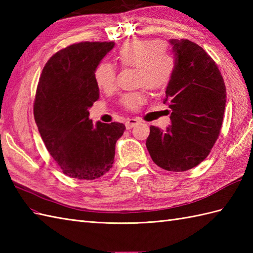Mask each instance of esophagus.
Returning a JSON list of instances; mask_svg holds the SVG:
<instances>
[{"mask_svg": "<svg viewBox=\"0 0 253 253\" xmlns=\"http://www.w3.org/2000/svg\"><path fill=\"white\" fill-rule=\"evenodd\" d=\"M138 123H139V121L136 120V118H129V120H127L125 125H126L127 129H131V128L135 127Z\"/></svg>", "mask_w": 253, "mask_h": 253, "instance_id": "34e87169", "label": "esophagus"}]
</instances>
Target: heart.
Wrapping results in <instances>:
<instances>
[{
    "instance_id": "b5f03b06",
    "label": "heart",
    "mask_w": 253,
    "mask_h": 253,
    "mask_svg": "<svg viewBox=\"0 0 253 253\" xmlns=\"http://www.w3.org/2000/svg\"><path fill=\"white\" fill-rule=\"evenodd\" d=\"M116 60L122 67H133L139 87L160 91L168 87L175 71V62L163 45L152 40H133L124 43L116 53ZM94 83L101 91L111 92L116 84V69L109 63H101L93 73ZM146 101L144 91L125 93L121 104L127 110L136 111Z\"/></svg>"
}]
</instances>
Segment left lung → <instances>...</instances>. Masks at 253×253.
Masks as SVG:
<instances>
[{"label": "left lung", "instance_id": "8db88e82", "mask_svg": "<svg viewBox=\"0 0 253 253\" xmlns=\"http://www.w3.org/2000/svg\"><path fill=\"white\" fill-rule=\"evenodd\" d=\"M175 71L164 103L171 126L163 131L150 126L147 149L153 162L169 171H185L211 152L222 129L226 87L213 58L187 39H170Z\"/></svg>", "mask_w": 253, "mask_h": 253}]
</instances>
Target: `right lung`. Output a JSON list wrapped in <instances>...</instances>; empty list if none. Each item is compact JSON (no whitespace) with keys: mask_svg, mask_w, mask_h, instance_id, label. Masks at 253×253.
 Segmentation results:
<instances>
[{"mask_svg":"<svg viewBox=\"0 0 253 253\" xmlns=\"http://www.w3.org/2000/svg\"><path fill=\"white\" fill-rule=\"evenodd\" d=\"M115 43L79 42L56 52L37 87L34 115L45 148L65 175L93 180L112 169L115 143L125 131L122 123L89 120V107L99 99L95 67Z\"/></svg>","mask_w":253,"mask_h":253,"instance_id":"1","label":"right lung"}]
</instances>
